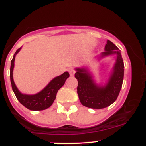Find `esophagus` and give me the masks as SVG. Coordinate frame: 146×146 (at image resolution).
<instances>
[{
  "mask_svg": "<svg viewBox=\"0 0 146 146\" xmlns=\"http://www.w3.org/2000/svg\"><path fill=\"white\" fill-rule=\"evenodd\" d=\"M69 74H70V76H74V73H75V71L74 70V69H72V68H70V69H69Z\"/></svg>",
  "mask_w": 146,
  "mask_h": 146,
  "instance_id": "1",
  "label": "esophagus"
}]
</instances>
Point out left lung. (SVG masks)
I'll use <instances>...</instances> for the list:
<instances>
[{
    "label": "left lung",
    "mask_w": 146,
    "mask_h": 146,
    "mask_svg": "<svg viewBox=\"0 0 146 146\" xmlns=\"http://www.w3.org/2000/svg\"><path fill=\"white\" fill-rule=\"evenodd\" d=\"M109 56L115 58L113 68L104 83H97L93 72L88 66L77 67L74 74L78 81L77 94L81 104L92 109H102L113 104L118 98L124 75V64L121 51L110 40L104 52L95 57L98 61Z\"/></svg>",
    "instance_id": "left-lung-1"
}]
</instances>
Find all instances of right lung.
Instances as JSON below:
<instances>
[{
  "label": "right lung",
  "instance_id": "obj_1",
  "mask_svg": "<svg viewBox=\"0 0 146 146\" xmlns=\"http://www.w3.org/2000/svg\"><path fill=\"white\" fill-rule=\"evenodd\" d=\"M22 47L18 49L15 53L11 61L10 67V80L11 87L18 101L23 106L31 110H44L50 108L56 98V94L59 89L64 86L66 80L69 77L68 72H65L61 75L54 77L42 91L35 94H26L20 92L13 79V70L15 67V60L17 54L20 52Z\"/></svg>",
  "mask_w": 146,
  "mask_h": 146
}]
</instances>
